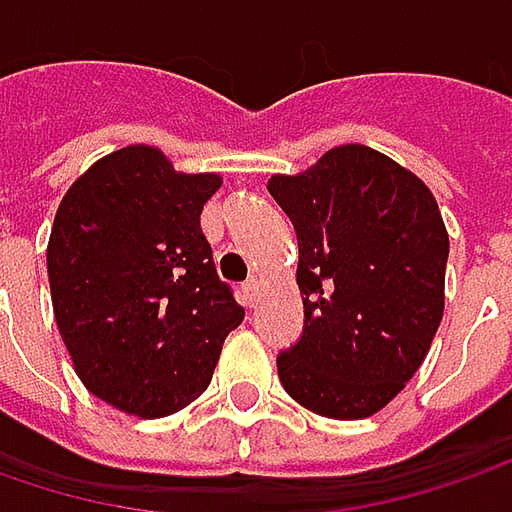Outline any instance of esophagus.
Here are the masks:
<instances>
[{
	"label": "esophagus",
	"mask_w": 512,
	"mask_h": 512,
	"mask_svg": "<svg viewBox=\"0 0 512 512\" xmlns=\"http://www.w3.org/2000/svg\"><path fill=\"white\" fill-rule=\"evenodd\" d=\"M257 298H260V281H257V278H249V281L243 284V301H246V307H255Z\"/></svg>",
	"instance_id": "34e87169"
}]
</instances>
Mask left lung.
<instances>
[{
  "instance_id": "1",
  "label": "left lung",
  "mask_w": 512,
  "mask_h": 512,
  "mask_svg": "<svg viewBox=\"0 0 512 512\" xmlns=\"http://www.w3.org/2000/svg\"><path fill=\"white\" fill-rule=\"evenodd\" d=\"M266 188L298 234L304 295V330L278 353L281 385L321 417H371L417 374L443 318L449 237L435 196L362 144Z\"/></svg>"
}]
</instances>
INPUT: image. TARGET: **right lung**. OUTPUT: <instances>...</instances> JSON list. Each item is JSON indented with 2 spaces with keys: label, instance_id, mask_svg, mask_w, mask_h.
Wrapping results in <instances>:
<instances>
[{
  "label": "right lung",
  "instance_id": "obj_1",
  "mask_svg": "<svg viewBox=\"0 0 512 512\" xmlns=\"http://www.w3.org/2000/svg\"><path fill=\"white\" fill-rule=\"evenodd\" d=\"M214 173H176L153 147H124L63 196L48 284L80 382L109 406L167 417L208 388L243 321L199 214Z\"/></svg>",
  "mask_w": 512,
  "mask_h": 512
}]
</instances>
